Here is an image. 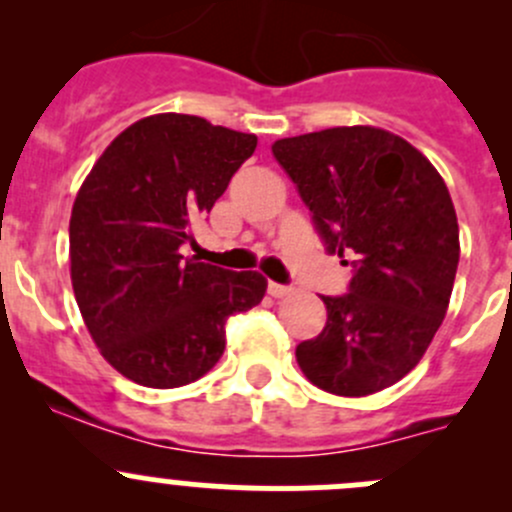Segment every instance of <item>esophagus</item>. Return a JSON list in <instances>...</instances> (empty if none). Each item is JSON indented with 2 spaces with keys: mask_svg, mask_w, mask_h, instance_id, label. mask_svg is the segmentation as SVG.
Here are the masks:
<instances>
[{
  "mask_svg": "<svg viewBox=\"0 0 512 512\" xmlns=\"http://www.w3.org/2000/svg\"><path fill=\"white\" fill-rule=\"evenodd\" d=\"M267 292H270L272 297H287V294L292 292V287L280 285V282H270V285H267Z\"/></svg>",
  "mask_w": 512,
  "mask_h": 512,
  "instance_id": "34e87169",
  "label": "esophagus"
}]
</instances>
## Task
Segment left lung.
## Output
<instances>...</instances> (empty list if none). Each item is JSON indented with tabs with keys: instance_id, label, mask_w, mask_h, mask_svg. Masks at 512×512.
Returning a JSON list of instances; mask_svg holds the SVG:
<instances>
[{
	"instance_id": "8db88e82",
	"label": "left lung",
	"mask_w": 512,
	"mask_h": 512,
	"mask_svg": "<svg viewBox=\"0 0 512 512\" xmlns=\"http://www.w3.org/2000/svg\"><path fill=\"white\" fill-rule=\"evenodd\" d=\"M272 153L327 252L352 257L349 292L322 297L327 324L297 347L299 369L329 394H376L414 369L446 317L461 255L446 183L374 126L282 138Z\"/></svg>"
}]
</instances>
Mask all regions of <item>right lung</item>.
I'll use <instances>...</instances> for the list:
<instances>
[{
	"mask_svg": "<svg viewBox=\"0 0 512 512\" xmlns=\"http://www.w3.org/2000/svg\"><path fill=\"white\" fill-rule=\"evenodd\" d=\"M257 136L200 116L158 113L128 126L96 160L69 223L71 285L103 359L151 389L208 374L225 352V322L262 302L260 272L180 255Z\"/></svg>",
	"mask_w": 512,
	"mask_h": 512,
	"instance_id": "right-lung-1",
	"label": "right lung"
}]
</instances>
